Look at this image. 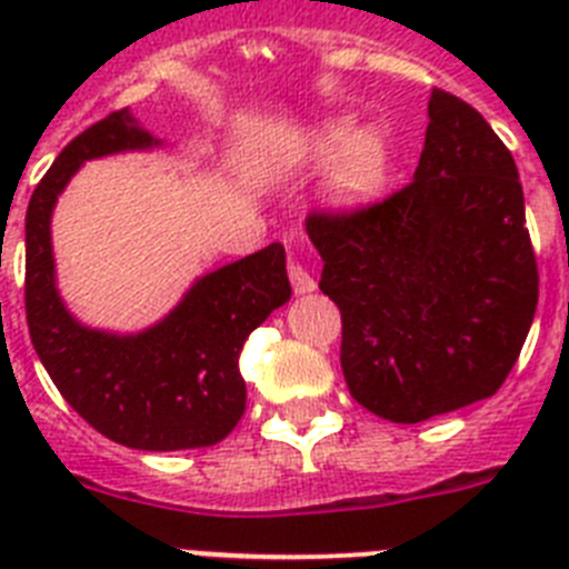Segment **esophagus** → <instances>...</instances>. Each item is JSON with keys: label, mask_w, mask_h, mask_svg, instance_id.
I'll return each instance as SVG.
<instances>
[{"label": "esophagus", "mask_w": 569, "mask_h": 569, "mask_svg": "<svg viewBox=\"0 0 569 569\" xmlns=\"http://www.w3.org/2000/svg\"><path fill=\"white\" fill-rule=\"evenodd\" d=\"M288 276H290V284H293L296 293H313L316 290V279L308 273V268L305 264H299V261L290 256L288 261Z\"/></svg>", "instance_id": "obj_1"}]
</instances>
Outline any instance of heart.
<instances>
[{"instance_id": "b5f03b06", "label": "heart", "mask_w": 569, "mask_h": 569, "mask_svg": "<svg viewBox=\"0 0 569 569\" xmlns=\"http://www.w3.org/2000/svg\"><path fill=\"white\" fill-rule=\"evenodd\" d=\"M308 159L336 162L328 176V202L336 208H361L379 196L387 176V136L367 124L350 133V122H328L308 144Z\"/></svg>"}]
</instances>
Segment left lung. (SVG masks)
I'll list each match as a JSON object with an SVG mask.
<instances>
[{
    "instance_id": "8db88e82",
    "label": "left lung",
    "mask_w": 569,
    "mask_h": 569,
    "mask_svg": "<svg viewBox=\"0 0 569 569\" xmlns=\"http://www.w3.org/2000/svg\"><path fill=\"white\" fill-rule=\"evenodd\" d=\"M427 116L413 182L385 202L308 216L319 288L341 310L350 396L396 425L490 399L539 305L512 153L447 90L433 88Z\"/></svg>"
}]
</instances>
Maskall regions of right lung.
<instances>
[{
  "label": "right lung",
  "instance_id": "right-lung-1",
  "mask_svg": "<svg viewBox=\"0 0 569 569\" xmlns=\"http://www.w3.org/2000/svg\"><path fill=\"white\" fill-rule=\"evenodd\" d=\"M162 144L116 110L79 133L30 196L24 216V313L44 370L73 410L110 441L133 450L210 447L244 413L241 345L290 299L284 248L202 276L184 299L142 333H108L79 325L57 290L50 213L88 159Z\"/></svg>",
  "mask_w": 569,
  "mask_h": 569
}]
</instances>
